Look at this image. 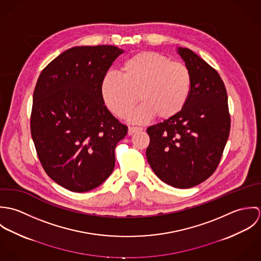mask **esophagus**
Listing matches in <instances>:
<instances>
[{
    "instance_id": "obj_1",
    "label": "esophagus",
    "mask_w": 261,
    "mask_h": 261,
    "mask_svg": "<svg viewBox=\"0 0 261 261\" xmlns=\"http://www.w3.org/2000/svg\"><path fill=\"white\" fill-rule=\"evenodd\" d=\"M142 129H143L142 127H138V126H129V127H128V135H129V136H132V135H134L135 133L140 132V130H142Z\"/></svg>"
}]
</instances>
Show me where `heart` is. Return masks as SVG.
Masks as SVG:
<instances>
[{"instance_id": "b5f03b06", "label": "heart", "mask_w": 261, "mask_h": 261, "mask_svg": "<svg viewBox=\"0 0 261 261\" xmlns=\"http://www.w3.org/2000/svg\"><path fill=\"white\" fill-rule=\"evenodd\" d=\"M192 88V76L186 64L170 61L166 56L143 51L127 58L121 65V76L109 73L101 81L100 92L106 106L135 123L151 117L169 119L185 108ZM139 97H137V95Z\"/></svg>"}]
</instances>
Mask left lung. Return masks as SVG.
I'll return each mask as SVG.
<instances>
[{
	"mask_svg": "<svg viewBox=\"0 0 261 261\" xmlns=\"http://www.w3.org/2000/svg\"><path fill=\"white\" fill-rule=\"evenodd\" d=\"M192 76L185 108L148 127L149 166L163 182L187 189L207 180L216 170L230 132L228 97L218 72L192 50L177 48Z\"/></svg>",
	"mask_w": 261,
	"mask_h": 261,
	"instance_id": "obj_1",
	"label": "left lung"
}]
</instances>
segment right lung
<instances>
[{
	"mask_svg": "<svg viewBox=\"0 0 261 261\" xmlns=\"http://www.w3.org/2000/svg\"><path fill=\"white\" fill-rule=\"evenodd\" d=\"M123 52L112 45L76 46L58 55L38 78L32 139L46 174L69 191H90L114 169V149L127 126L105 106L100 85Z\"/></svg>",
	"mask_w": 261,
	"mask_h": 261,
	"instance_id": "1",
	"label": "right lung"
}]
</instances>
